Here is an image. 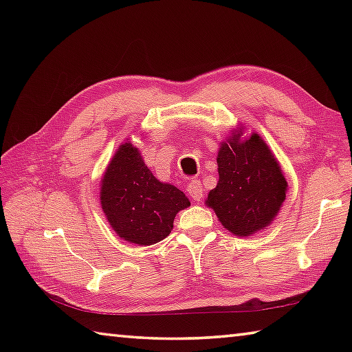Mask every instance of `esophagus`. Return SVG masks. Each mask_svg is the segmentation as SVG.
I'll return each instance as SVG.
<instances>
[{"label": "esophagus", "mask_w": 352, "mask_h": 352, "mask_svg": "<svg viewBox=\"0 0 352 352\" xmlns=\"http://www.w3.org/2000/svg\"><path fill=\"white\" fill-rule=\"evenodd\" d=\"M188 193L190 195V198H193L195 201H199L201 198H203V184H201V182L198 180H193L188 184Z\"/></svg>", "instance_id": "esophagus-1"}]
</instances>
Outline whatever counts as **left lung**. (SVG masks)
<instances>
[{
  "label": "left lung",
  "mask_w": 352,
  "mask_h": 352,
  "mask_svg": "<svg viewBox=\"0 0 352 352\" xmlns=\"http://www.w3.org/2000/svg\"><path fill=\"white\" fill-rule=\"evenodd\" d=\"M243 134L241 125L219 144V180L206 199L223 228L237 237L271 226L287 193L286 177L271 148L260 134L242 139Z\"/></svg>",
  "instance_id": "left-lung-1"
}]
</instances>
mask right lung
I'll use <instances>...</instances> for the list:
<instances>
[{"instance_id": "add662e5", "label": "right lung", "mask_w": 352, "mask_h": 352, "mask_svg": "<svg viewBox=\"0 0 352 352\" xmlns=\"http://www.w3.org/2000/svg\"><path fill=\"white\" fill-rule=\"evenodd\" d=\"M101 208L115 233L134 245H154L169 236L177 213L190 206L174 184L153 175L140 149L126 139L107 164L100 188Z\"/></svg>"}]
</instances>
